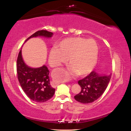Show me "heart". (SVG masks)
I'll return each instance as SVG.
<instances>
[{
  "instance_id": "b5f03b06",
  "label": "heart",
  "mask_w": 131,
  "mask_h": 131,
  "mask_svg": "<svg viewBox=\"0 0 131 131\" xmlns=\"http://www.w3.org/2000/svg\"><path fill=\"white\" fill-rule=\"evenodd\" d=\"M98 57L99 47L95 40L70 37L61 40L57 45V49H51L49 61L52 67H58L68 60L72 71L78 76H84L93 70Z\"/></svg>"
}]
</instances>
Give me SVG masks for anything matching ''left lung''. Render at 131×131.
<instances>
[{"label": "left lung", "mask_w": 131, "mask_h": 131, "mask_svg": "<svg viewBox=\"0 0 131 131\" xmlns=\"http://www.w3.org/2000/svg\"><path fill=\"white\" fill-rule=\"evenodd\" d=\"M111 77L112 74L100 75L92 71L88 76L78 81L81 91L74 96V99L82 103H90L97 100L106 90Z\"/></svg>", "instance_id": "8db88e82"}]
</instances>
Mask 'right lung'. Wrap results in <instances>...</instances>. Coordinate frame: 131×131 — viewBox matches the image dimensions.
<instances>
[{
	"mask_svg": "<svg viewBox=\"0 0 131 131\" xmlns=\"http://www.w3.org/2000/svg\"><path fill=\"white\" fill-rule=\"evenodd\" d=\"M52 35V32L46 30H40L34 33L26 41L31 37L43 36L49 38ZM16 71L21 87L30 99L42 103L53 97L55 89L50 85L47 67L46 65L37 68L28 67L23 60L21 50L19 51L16 61Z\"/></svg>",
	"mask_w": 131,
	"mask_h": 131,
	"instance_id": "add662e5",
	"label": "right lung"
}]
</instances>
